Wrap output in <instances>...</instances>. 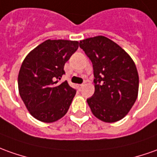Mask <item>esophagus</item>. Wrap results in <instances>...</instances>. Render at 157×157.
Here are the masks:
<instances>
[{"mask_svg": "<svg viewBox=\"0 0 157 157\" xmlns=\"http://www.w3.org/2000/svg\"><path fill=\"white\" fill-rule=\"evenodd\" d=\"M83 87H84V85H77V88H78V90H81Z\"/></svg>", "mask_w": 157, "mask_h": 157, "instance_id": "34e87169", "label": "esophagus"}]
</instances>
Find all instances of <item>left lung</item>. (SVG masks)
<instances>
[{
	"instance_id": "1",
	"label": "left lung",
	"mask_w": 157,
	"mask_h": 157,
	"mask_svg": "<svg viewBox=\"0 0 157 157\" xmlns=\"http://www.w3.org/2000/svg\"><path fill=\"white\" fill-rule=\"evenodd\" d=\"M79 47L93 65L95 92L87 99L91 112L104 122L121 120L138 97V74L133 60L103 36L82 40Z\"/></svg>"
}]
</instances>
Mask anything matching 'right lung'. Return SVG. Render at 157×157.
I'll return each instance as SVG.
<instances>
[{
  "label": "right lung",
  "instance_id": "obj_1",
  "mask_svg": "<svg viewBox=\"0 0 157 157\" xmlns=\"http://www.w3.org/2000/svg\"><path fill=\"white\" fill-rule=\"evenodd\" d=\"M78 48V42L47 40L28 54L18 77L19 95L34 118L51 123L63 117L76 94L67 81L64 66Z\"/></svg>",
  "mask_w": 157,
  "mask_h": 157
}]
</instances>
